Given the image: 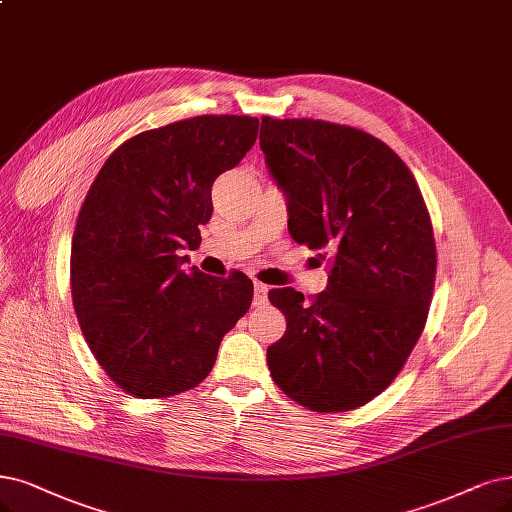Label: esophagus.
<instances>
[{
	"label": "esophagus",
	"instance_id": "esophagus-1",
	"mask_svg": "<svg viewBox=\"0 0 512 512\" xmlns=\"http://www.w3.org/2000/svg\"><path fill=\"white\" fill-rule=\"evenodd\" d=\"M253 291H255V304H259V301H263V299H266V295H268V287L263 285V282H259V280L253 282Z\"/></svg>",
	"mask_w": 512,
	"mask_h": 512
}]
</instances>
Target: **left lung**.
I'll list each match as a JSON object with an SVG mask.
<instances>
[{"mask_svg":"<svg viewBox=\"0 0 512 512\" xmlns=\"http://www.w3.org/2000/svg\"><path fill=\"white\" fill-rule=\"evenodd\" d=\"M259 145L287 196L293 240L329 263L323 293H268L287 318L268 348L272 380L318 413L363 407L426 325L437 274L426 202L407 164L365 130L263 116Z\"/></svg>","mask_w":512,"mask_h":512,"instance_id":"obj_1","label":"left lung"}]
</instances>
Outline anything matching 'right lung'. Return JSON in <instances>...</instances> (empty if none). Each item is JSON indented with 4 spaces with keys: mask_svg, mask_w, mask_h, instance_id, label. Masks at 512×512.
Instances as JSON below:
<instances>
[{
    "mask_svg": "<svg viewBox=\"0 0 512 512\" xmlns=\"http://www.w3.org/2000/svg\"><path fill=\"white\" fill-rule=\"evenodd\" d=\"M249 116H196L145 130L107 158L71 240V297L90 352L124 392L164 399L211 373L253 282L181 270L213 215L215 179L257 139Z\"/></svg>",
    "mask_w": 512,
    "mask_h": 512,
    "instance_id": "obj_1",
    "label": "right lung"
}]
</instances>
